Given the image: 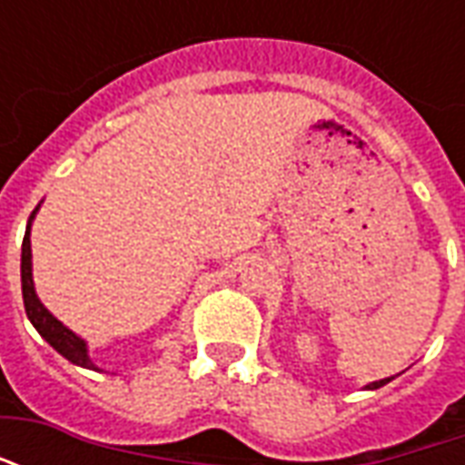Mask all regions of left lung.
<instances>
[{
  "instance_id": "8db88e82",
  "label": "left lung",
  "mask_w": 465,
  "mask_h": 465,
  "mask_svg": "<svg viewBox=\"0 0 465 465\" xmlns=\"http://www.w3.org/2000/svg\"><path fill=\"white\" fill-rule=\"evenodd\" d=\"M391 379H383V381H373V383H371L369 389H379V386H383V383H389Z\"/></svg>"
}]
</instances>
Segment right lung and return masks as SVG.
Segmentation results:
<instances>
[{"label": "right lung", "instance_id": "add662e5", "mask_svg": "<svg viewBox=\"0 0 465 465\" xmlns=\"http://www.w3.org/2000/svg\"><path fill=\"white\" fill-rule=\"evenodd\" d=\"M36 209L29 216V223L35 219ZM22 296H25V309L26 316H29V322L35 323V329L42 333V339H45L52 349H56L64 359H69L76 366H84V369H94V363L89 361L86 356V343L66 329L64 323H59L52 316V313L46 312L42 302L36 299L35 293V282H32V243H29V226H26L25 233V242H22Z\"/></svg>", "mask_w": 465, "mask_h": 465}]
</instances>
